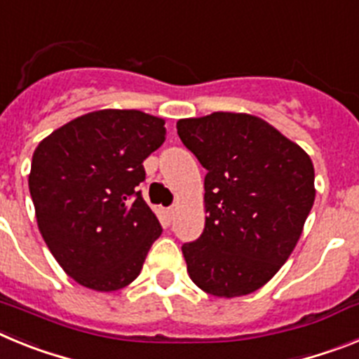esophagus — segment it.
Masks as SVG:
<instances>
[{
	"instance_id": "esophagus-1",
	"label": "esophagus",
	"mask_w": 359,
	"mask_h": 359,
	"mask_svg": "<svg viewBox=\"0 0 359 359\" xmlns=\"http://www.w3.org/2000/svg\"><path fill=\"white\" fill-rule=\"evenodd\" d=\"M163 214H165V219H167V221H172L174 214H176V210H174V208H165Z\"/></svg>"
}]
</instances>
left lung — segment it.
<instances>
[{
  "label": "left lung",
  "instance_id": "left-lung-1",
  "mask_svg": "<svg viewBox=\"0 0 359 359\" xmlns=\"http://www.w3.org/2000/svg\"><path fill=\"white\" fill-rule=\"evenodd\" d=\"M177 135L207 169L205 230L183 244L196 286L221 298L273 278L302 236L315 203V167L302 147L248 113L182 118Z\"/></svg>",
  "mask_w": 359,
  "mask_h": 359
}]
</instances>
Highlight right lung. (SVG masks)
<instances>
[{
	"label": "right lung",
	"instance_id": "1",
	"mask_svg": "<svg viewBox=\"0 0 359 359\" xmlns=\"http://www.w3.org/2000/svg\"><path fill=\"white\" fill-rule=\"evenodd\" d=\"M165 133V120L144 111L98 109L55 129L34 151L28 189L37 226L81 286L109 293L140 275L161 226L136 187Z\"/></svg>",
	"mask_w": 359,
	"mask_h": 359
}]
</instances>
